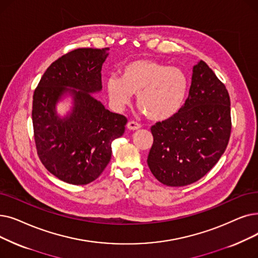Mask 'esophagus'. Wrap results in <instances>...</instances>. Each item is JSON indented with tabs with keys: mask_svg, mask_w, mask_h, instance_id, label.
Instances as JSON below:
<instances>
[{
	"mask_svg": "<svg viewBox=\"0 0 258 258\" xmlns=\"http://www.w3.org/2000/svg\"><path fill=\"white\" fill-rule=\"evenodd\" d=\"M141 127V124H139V123L135 122V121H130L127 123V128L131 130V131H137Z\"/></svg>",
	"mask_w": 258,
	"mask_h": 258,
	"instance_id": "34e87169",
	"label": "esophagus"
}]
</instances>
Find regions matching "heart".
Listing matches in <instances>:
<instances>
[{"instance_id":"b5f03b06","label":"heart","mask_w":258,"mask_h":258,"mask_svg":"<svg viewBox=\"0 0 258 258\" xmlns=\"http://www.w3.org/2000/svg\"><path fill=\"white\" fill-rule=\"evenodd\" d=\"M121 78L110 76L106 91L110 102L121 110L137 94V104L152 121H165L181 108L187 92V78L179 67L152 59H138L122 69Z\"/></svg>"}]
</instances>
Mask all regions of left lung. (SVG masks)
<instances>
[{"instance_id": "obj_1", "label": "left lung", "mask_w": 258, "mask_h": 258, "mask_svg": "<svg viewBox=\"0 0 258 258\" xmlns=\"http://www.w3.org/2000/svg\"><path fill=\"white\" fill-rule=\"evenodd\" d=\"M230 105L225 84L199 61L184 105L151 127L154 142L148 164L157 180L169 186L191 184L218 162L231 135Z\"/></svg>"}]
</instances>
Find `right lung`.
<instances>
[{
	"label": "right lung",
	"instance_id": "1",
	"mask_svg": "<svg viewBox=\"0 0 258 258\" xmlns=\"http://www.w3.org/2000/svg\"><path fill=\"white\" fill-rule=\"evenodd\" d=\"M108 50L78 48L65 53L50 64L33 93L38 156L48 172L67 183L96 180L110 160L111 142L125 130L126 117L111 113L91 95L102 89L101 69ZM65 93L73 96L74 106L61 118L55 104Z\"/></svg>",
	"mask_w": 258,
	"mask_h": 258
}]
</instances>
